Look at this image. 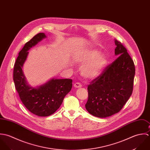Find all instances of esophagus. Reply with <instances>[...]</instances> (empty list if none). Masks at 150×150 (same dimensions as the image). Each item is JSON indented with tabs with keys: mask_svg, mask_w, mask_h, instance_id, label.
<instances>
[{
	"mask_svg": "<svg viewBox=\"0 0 150 150\" xmlns=\"http://www.w3.org/2000/svg\"><path fill=\"white\" fill-rule=\"evenodd\" d=\"M74 88H82V85L80 83H78V82L75 83L74 85Z\"/></svg>",
	"mask_w": 150,
	"mask_h": 150,
	"instance_id": "34e87169",
	"label": "esophagus"
}]
</instances>
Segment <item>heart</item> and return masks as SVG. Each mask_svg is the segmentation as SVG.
I'll list each match as a JSON object with an SVG mask.
<instances>
[{"mask_svg":"<svg viewBox=\"0 0 150 150\" xmlns=\"http://www.w3.org/2000/svg\"><path fill=\"white\" fill-rule=\"evenodd\" d=\"M100 51L91 49L83 52L75 57V61L83 65L81 70V75L86 79H94L100 76L108 64V57Z\"/></svg>","mask_w":150,"mask_h":150,"instance_id":"1","label":"heart"}]
</instances>
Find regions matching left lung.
Here are the masks:
<instances>
[{
  "instance_id": "8db88e82",
  "label": "left lung",
  "mask_w": 150,
  "mask_h": 150,
  "mask_svg": "<svg viewBox=\"0 0 150 150\" xmlns=\"http://www.w3.org/2000/svg\"><path fill=\"white\" fill-rule=\"evenodd\" d=\"M115 56H119L88 87L86 110L98 118L118 113L132 95L135 75L133 60L122 43L115 39Z\"/></svg>"
}]
</instances>
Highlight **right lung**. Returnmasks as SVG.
<instances>
[{
  "label": "right lung",
  "instance_id": "right-lung-1",
  "mask_svg": "<svg viewBox=\"0 0 150 150\" xmlns=\"http://www.w3.org/2000/svg\"><path fill=\"white\" fill-rule=\"evenodd\" d=\"M39 33L25 43L16 61L13 81L15 88L24 106L31 113L39 117H47L60 108L65 96L72 88V79L52 78L43 85L33 87L26 79L23 67L30 49L46 38Z\"/></svg>",
  "mask_w": 150,
  "mask_h": 150
}]
</instances>
